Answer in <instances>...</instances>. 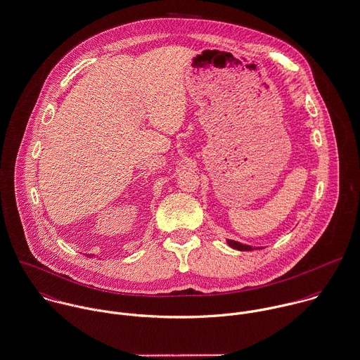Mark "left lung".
<instances>
[{"instance_id":"1","label":"left lung","mask_w":360,"mask_h":360,"mask_svg":"<svg viewBox=\"0 0 360 360\" xmlns=\"http://www.w3.org/2000/svg\"><path fill=\"white\" fill-rule=\"evenodd\" d=\"M226 243H228L231 248L236 249V250H253V248H252V246H249V245H243V243L236 242V240H232V239H226Z\"/></svg>"}]
</instances>
